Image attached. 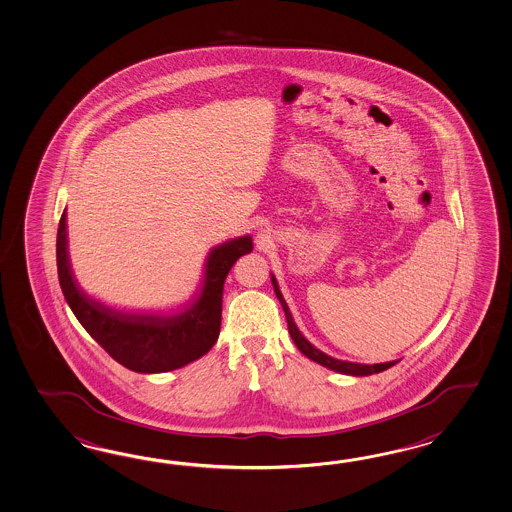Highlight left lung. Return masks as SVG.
Returning a JSON list of instances; mask_svg holds the SVG:
<instances>
[{"mask_svg": "<svg viewBox=\"0 0 512 512\" xmlns=\"http://www.w3.org/2000/svg\"><path fill=\"white\" fill-rule=\"evenodd\" d=\"M271 282H273V288H275L276 299H278L280 304H282L284 314H286V319H288V328L289 334H291V340L295 341L297 349H299L304 356H308L310 360H314L317 364L328 367V369H332V371H336V373L353 375V377H367V375L380 373V371H384V369H388V367H392L397 364V360H394V362H384V364H373V366H371V364H356V362H345V360L332 358V356H328L327 353L319 351L315 345H312L310 341L306 340V338L302 336L301 330H299V327L295 325L293 315L289 312L288 304L284 301V297H282V293H280V288H278V282H276V278L273 275H271Z\"/></svg>", "mask_w": 512, "mask_h": 512, "instance_id": "obj_1", "label": "left lung"}]
</instances>
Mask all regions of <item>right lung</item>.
<instances>
[{
    "mask_svg": "<svg viewBox=\"0 0 512 512\" xmlns=\"http://www.w3.org/2000/svg\"><path fill=\"white\" fill-rule=\"evenodd\" d=\"M252 252V237H234L213 247L204 263L197 297L180 314H126L91 299L72 275L66 239V210L57 230V273L70 310L118 364L137 373H165L187 366L219 338L224 280L234 263Z\"/></svg>",
    "mask_w": 512,
    "mask_h": 512,
    "instance_id": "right-lung-1",
    "label": "right lung"
}]
</instances>
